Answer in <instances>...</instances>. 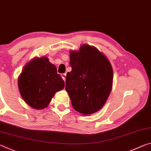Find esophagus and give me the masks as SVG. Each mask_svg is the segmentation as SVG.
<instances>
[{"mask_svg":"<svg viewBox=\"0 0 151 151\" xmlns=\"http://www.w3.org/2000/svg\"><path fill=\"white\" fill-rule=\"evenodd\" d=\"M61 76H62V78H63V80L65 81H66V73H64V74H62V75H61Z\"/></svg>","mask_w":151,"mask_h":151,"instance_id":"esophagus-1","label":"esophagus"}]
</instances>
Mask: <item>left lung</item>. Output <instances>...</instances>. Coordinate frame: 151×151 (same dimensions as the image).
Here are the masks:
<instances>
[{
	"label": "left lung",
	"instance_id": "1",
	"mask_svg": "<svg viewBox=\"0 0 151 151\" xmlns=\"http://www.w3.org/2000/svg\"><path fill=\"white\" fill-rule=\"evenodd\" d=\"M72 70L67 73L66 91L76 111L93 114L106 104L113 85L114 73L108 58L96 47L81 45L70 51Z\"/></svg>",
	"mask_w": 151,
	"mask_h": 151
}]
</instances>
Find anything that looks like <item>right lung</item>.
<instances>
[{
	"mask_svg": "<svg viewBox=\"0 0 151 151\" xmlns=\"http://www.w3.org/2000/svg\"><path fill=\"white\" fill-rule=\"evenodd\" d=\"M18 88L26 104L35 109L48 106L55 93L64 88V81L47 57H35L23 67Z\"/></svg>",
	"mask_w": 151,
	"mask_h": 151,
	"instance_id": "right-lung-1",
	"label": "right lung"
}]
</instances>
